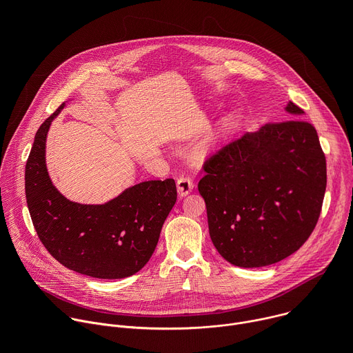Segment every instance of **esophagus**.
<instances>
[{"label": "esophagus", "instance_id": "obj_1", "mask_svg": "<svg viewBox=\"0 0 353 353\" xmlns=\"http://www.w3.org/2000/svg\"><path fill=\"white\" fill-rule=\"evenodd\" d=\"M194 181L190 179V177H187V176H180L179 179H177V191H179V195H181V196H185V195H188L191 191H192V188H194Z\"/></svg>", "mask_w": 353, "mask_h": 353}]
</instances>
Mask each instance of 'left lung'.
Segmentation results:
<instances>
[{"label": "left lung", "mask_w": 353, "mask_h": 353, "mask_svg": "<svg viewBox=\"0 0 353 353\" xmlns=\"http://www.w3.org/2000/svg\"><path fill=\"white\" fill-rule=\"evenodd\" d=\"M288 120L223 145L205 163L198 191L211 240L230 264L256 268L297 251L319 221L327 165L316 128L289 102Z\"/></svg>", "instance_id": "left-lung-1"}]
</instances>
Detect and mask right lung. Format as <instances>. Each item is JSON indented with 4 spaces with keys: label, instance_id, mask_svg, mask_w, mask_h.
Masks as SVG:
<instances>
[{
    "label": "right lung",
    "instance_id": "right-lung-1",
    "mask_svg": "<svg viewBox=\"0 0 353 353\" xmlns=\"http://www.w3.org/2000/svg\"><path fill=\"white\" fill-rule=\"evenodd\" d=\"M64 106L40 125L26 162L25 191L33 226L48 253L68 270L99 279L131 276L154 254L176 204V183L142 181L99 205L67 199L46 166L47 132Z\"/></svg>",
    "mask_w": 353,
    "mask_h": 353
}]
</instances>
